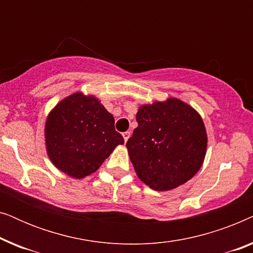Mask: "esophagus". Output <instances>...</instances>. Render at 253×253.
<instances>
[{
    "label": "esophagus",
    "mask_w": 253,
    "mask_h": 253,
    "mask_svg": "<svg viewBox=\"0 0 253 253\" xmlns=\"http://www.w3.org/2000/svg\"><path fill=\"white\" fill-rule=\"evenodd\" d=\"M130 134H131L130 131H126V132L122 133V136L124 138V141H126V143L127 141V139H129V138H130Z\"/></svg>",
    "instance_id": "1"
}]
</instances>
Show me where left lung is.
<instances>
[{
	"instance_id": "8db88e82",
	"label": "left lung",
	"mask_w": 253,
	"mask_h": 253,
	"mask_svg": "<svg viewBox=\"0 0 253 253\" xmlns=\"http://www.w3.org/2000/svg\"><path fill=\"white\" fill-rule=\"evenodd\" d=\"M126 148L141 182L155 191L184 184L202 167L207 133L202 116L176 98L141 105Z\"/></svg>"
}]
</instances>
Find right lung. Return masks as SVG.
I'll use <instances>...</instances> for the list:
<instances>
[{"label":"right lung","instance_id":"obj_1","mask_svg":"<svg viewBox=\"0 0 253 253\" xmlns=\"http://www.w3.org/2000/svg\"><path fill=\"white\" fill-rule=\"evenodd\" d=\"M115 120L94 95L82 92L61 100L48 114L44 124L47 154L58 170L84 178L124 144L115 131Z\"/></svg>","mask_w":253,"mask_h":253}]
</instances>
